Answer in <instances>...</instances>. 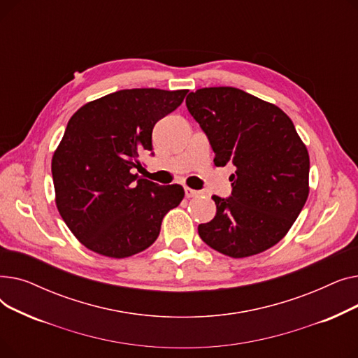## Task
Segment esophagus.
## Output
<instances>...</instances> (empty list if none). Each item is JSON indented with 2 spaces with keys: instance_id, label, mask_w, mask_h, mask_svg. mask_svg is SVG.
<instances>
[{
  "instance_id": "34e87169",
  "label": "esophagus",
  "mask_w": 358,
  "mask_h": 358,
  "mask_svg": "<svg viewBox=\"0 0 358 358\" xmlns=\"http://www.w3.org/2000/svg\"><path fill=\"white\" fill-rule=\"evenodd\" d=\"M184 193H185V197H187V199H190V197H197V196H199V192H197V190L190 189V187H184Z\"/></svg>"
}]
</instances>
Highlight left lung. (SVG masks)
<instances>
[{
	"instance_id": "1",
	"label": "left lung",
	"mask_w": 358,
	"mask_h": 358,
	"mask_svg": "<svg viewBox=\"0 0 358 358\" xmlns=\"http://www.w3.org/2000/svg\"><path fill=\"white\" fill-rule=\"evenodd\" d=\"M208 135L216 166H235L232 196H213L216 216L199 235L232 258L259 254L283 239L309 196V154L286 113L234 87H209L185 99Z\"/></svg>"
}]
</instances>
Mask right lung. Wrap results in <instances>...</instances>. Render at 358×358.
Masks as SVG:
<instances>
[{"instance_id": "obj_1", "label": "right lung", "mask_w": 358, "mask_h": 358, "mask_svg": "<svg viewBox=\"0 0 358 358\" xmlns=\"http://www.w3.org/2000/svg\"><path fill=\"white\" fill-rule=\"evenodd\" d=\"M189 90L131 88L90 101L73 113L52 157L55 203L84 247L110 258L145 251L162 217L184 199L178 184L159 185L135 169L152 150L155 123Z\"/></svg>"}]
</instances>
